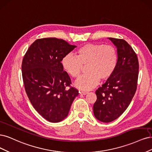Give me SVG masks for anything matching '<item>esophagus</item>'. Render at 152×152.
I'll return each mask as SVG.
<instances>
[{
    "label": "esophagus",
    "instance_id": "esophagus-1",
    "mask_svg": "<svg viewBox=\"0 0 152 152\" xmlns=\"http://www.w3.org/2000/svg\"><path fill=\"white\" fill-rule=\"evenodd\" d=\"M88 91H80V94H81V95H86L87 94H88Z\"/></svg>",
    "mask_w": 152,
    "mask_h": 152
}]
</instances>
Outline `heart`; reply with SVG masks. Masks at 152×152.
Wrapping results in <instances>:
<instances>
[{"mask_svg": "<svg viewBox=\"0 0 152 152\" xmlns=\"http://www.w3.org/2000/svg\"><path fill=\"white\" fill-rule=\"evenodd\" d=\"M118 62L115 48L112 45L88 43L77 49L76 56L68 53L63 57L62 66L68 74L77 77L83 66H86L88 74L80 77L75 85L82 90L94 88L100 79L105 80L113 74Z\"/></svg>", "mask_w": 152, "mask_h": 152, "instance_id": "heart-1", "label": "heart"}]
</instances>
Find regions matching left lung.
<instances>
[{
  "mask_svg": "<svg viewBox=\"0 0 152 152\" xmlns=\"http://www.w3.org/2000/svg\"><path fill=\"white\" fill-rule=\"evenodd\" d=\"M117 48L118 62L114 72L95 91V118L102 122L115 120L128 108L135 94L138 77V57L122 39L108 38Z\"/></svg>",
  "mask_w": 152,
  "mask_h": 152,
  "instance_id": "8db88e82",
  "label": "left lung"
}]
</instances>
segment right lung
<instances>
[{"instance_id":"1","label":"right lung","mask_w":152,"mask_h":152,"mask_svg":"<svg viewBox=\"0 0 152 152\" xmlns=\"http://www.w3.org/2000/svg\"><path fill=\"white\" fill-rule=\"evenodd\" d=\"M76 45L56 38H41L29 47L22 62L24 88L35 110L50 122H58L68 115L78 91L67 89L71 83L64 71L62 59Z\"/></svg>"}]
</instances>
